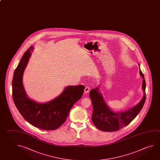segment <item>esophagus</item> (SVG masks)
<instances>
[{
    "instance_id": "esophagus-1",
    "label": "esophagus",
    "mask_w": 160,
    "mask_h": 160,
    "mask_svg": "<svg viewBox=\"0 0 160 160\" xmlns=\"http://www.w3.org/2000/svg\"><path fill=\"white\" fill-rule=\"evenodd\" d=\"M90 90L89 87H85V89H84V93H88V92H89Z\"/></svg>"
}]
</instances>
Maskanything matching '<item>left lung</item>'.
Segmentation results:
<instances>
[{
  "label": "left lung",
  "mask_w": 160,
  "mask_h": 160,
  "mask_svg": "<svg viewBox=\"0 0 160 160\" xmlns=\"http://www.w3.org/2000/svg\"><path fill=\"white\" fill-rule=\"evenodd\" d=\"M138 65L140 66V64ZM139 73L143 79V98L136 106L125 111L113 112L107 104L99 88H95L90 91V98L93 107L92 119L98 129L103 132L117 131L130 123L140 112L146 101V81L140 70Z\"/></svg>",
  "instance_id": "1"
}]
</instances>
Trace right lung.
<instances>
[{"label": "right lung", "instance_id": "1", "mask_svg": "<svg viewBox=\"0 0 160 160\" xmlns=\"http://www.w3.org/2000/svg\"><path fill=\"white\" fill-rule=\"evenodd\" d=\"M34 47L23 55L14 71L12 80V97L17 109L26 121L42 130H53L64 123L73 104L81 98L84 85L68 86L53 100L38 103L28 97L23 85V74Z\"/></svg>", "mask_w": 160, "mask_h": 160}]
</instances>
